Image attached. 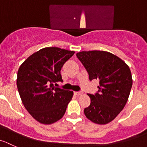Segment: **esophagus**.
<instances>
[{
  "instance_id": "obj_1",
  "label": "esophagus",
  "mask_w": 147,
  "mask_h": 147,
  "mask_svg": "<svg viewBox=\"0 0 147 147\" xmlns=\"http://www.w3.org/2000/svg\"><path fill=\"white\" fill-rule=\"evenodd\" d=\"M75 94H76V95L79 96V95H82L83 93V91H77V92H75Z\"/></svg>"
}]
</instances>
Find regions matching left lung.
<instances>
[{
    "instance_id": "obj_1",
    "label": "left lung",
    "mask_w": 147,
    "mask_h": 147,
    "mask_svg": "<svg viewBox=\"0 0 147 147\" xmlns=\"http://www.w3.org/2000/svg\"><path fill=\"white\" fill-rule=\"evenodd\" d=\"M76 56L87 70L89 80L99 81L98 92L88 94L90 105L85 108V115L96 124H107L117 117L128 99L133 84L129 67L104 51H82Z\"/></svg>"
}]
</instances>
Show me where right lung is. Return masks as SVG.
<instances>
[{
	"label": "right lung",
	"instance_id": "1",
	"mask_svg": "<svg viewBox=\"0 0 147 147\" xmlns=\"http://www.w3.org/2000/svg\"><path fill=\"white\" fill-rule=\"evenodd\" d=\"M75 51L57 47L42 49L29 57L18 70L16 85L24 107L34 119L51 124L64 116L73 91L57 88L61 67Z\"/></svg>",
	"mask_w": 147,
	"mask_h": 147
}]
</instances>
